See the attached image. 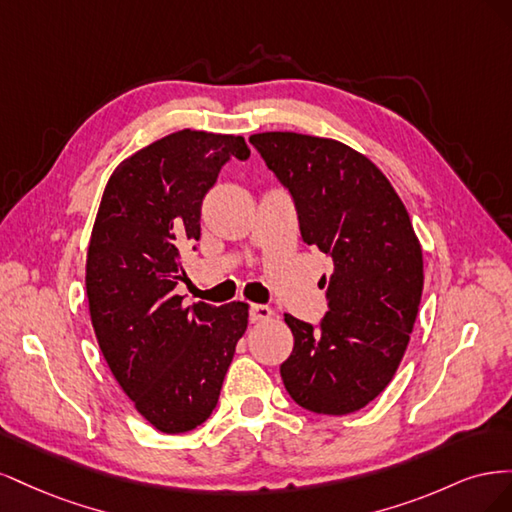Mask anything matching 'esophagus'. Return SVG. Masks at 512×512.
Listing matches in <instances>:
<instances>
[{"instance_id":"obj_1","label":"esophagus","mask_w":512,"mask_h":512,"mask_svg":"<svg viewBox=\"0 0 512 512\" xmlns=\"http://www.w3.org/2000/svg\"><path fill=\"white\" fill-rule=\"evenodd\" d=\"M273 316V309L267 305H250V322H265Z\"/></svg>"}]
</instances>
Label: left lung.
<instances>
[{"instance_id":"1","label":"left lung","mask_w":512,"mask_h":512,"mask_svg":"<svg viewBox=\"0 0 512 512\" xmlns=\"http://www.w3.org/2000/svg\"><path fill=\"white\" fill-rule=\"evenodd\" d=\"M250 143L290 192L301 237L333 260L329 312L284 316L294 348L280 374L309 412L365 408L395 376L423 294V250L380 168L333 138L262 132Z\"/></svg>"}]
</instances>
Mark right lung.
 I'll return each mask as SVG.
<instances>
[{
	"label": "right lung",
	"mask_w": 512,
	"mask_h": 512,
	"mask_svg": "<svg viewBox=\"0 0 512 512\" xmlns=\"http://www.w3.org/2000/svg\"><path fill=\"white\" fill-rule=\"evenodd\" d=\"M243 136L181 130L136 151L108 179L87 250V301L100 350L134 408L162 433L203 425L247 329V303L183 305L181 250Z\"/></svg>",
	"instance_id": "add662e5"
}]
</instances>
